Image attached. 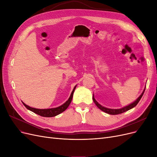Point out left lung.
I'll use <instances>...</instances> for the list:
<instances>
[{"mask_svg":"<svg viewBox=\"0 0 157 157\" xmlns=\"http://www.w3.org/2000/svg\"><path fill=\"white\" fill-rule=\"evenodd\" d=\"M145 89H144V92H143V93H142V94H141V96H140L138 98H137L134 103H132L130 104V105H128V106H126V107H123V108H122V109H108V108H106V107H104L101 106V105H100V104H99V103L96 101V99H95L94 98V95H93V100H94V102L95 103V104H96V106H97L99 109H101V110L103 111V112H105V113H108V114H109V115H118V114H121V113H122L126 112V111H128V110H130V109H132L133 107H136V106L137 105V104L138 103L139 101H140V99H141V97L143 96L144 93V92H145Z\"/></svg>","mask_w":157,"mask_h":157,"instance_id":"1","label":"left lung"}]
</instances>
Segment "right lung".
Segmentation results:
<instances>
[{"instance_id":"1","label":"right lung","mask_w":157,"mask_h":157,"mask_svg":"<svg viewBox=\"0 0 157 157\" xmlns=\"http://www.w3.org/2000/svg\"><path fill=\"white\" fill-rule=\"evenodd\" d=\"M76 86H75V88L73 90V92H71V96H70L68 100L66 101L64 104H63L62 105H61L58 107L52 108V109H35V108L31 107L27 105L26 104H25L24 103H23V104L24 105V106L27 109H29V110H30L31 111L37 114V115H39L40 116L44 117H55L56 115H59V114L61 113L62 112H63L65 110V109H67V108L69 107L71 101H72L73 93H74V91H75Z\"/></svg>"}]
</instances>
